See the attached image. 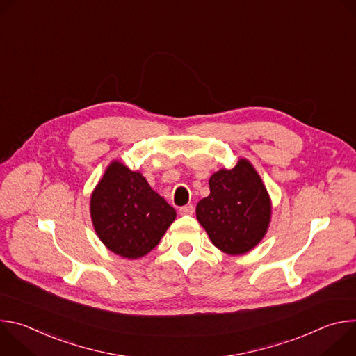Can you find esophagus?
Segmentation results:
<instances>
[{
    "mask_svg": "<svg viewBox=\"0 0 356 356\" xmlns=\"http://www.w3.org/2000/svg\"><path fill=\"white\" fill-rule=\"evenodd\" d=\"M179 213H180L181 216H193V213H194V207H193L191 204L184 206V207H180Z\"/></svg>",
    "mask_w": 356,
    "mask_h": 356,
    "instance_id": "1",
    "label": "esophagus"
}]
</instances>
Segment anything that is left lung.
I'll return each instance as SVG.
<instances>
[{"label": "left lung", "mask_w": 356, "mask_h": 356, "mask_svg": "<svg viewBox=\"0 0 356 356\" xmlns=\"http://www.w3.org/2000/svg\"><path fill=\"white\" fill-rule=\"evenodd\" d=\"M210 195L198 201L195 216L211 242L228 255H242L268 231L270 200L252 165L241 159L234 169L210 177Z\"/></svg>", "instance_id": "8db88e82"}]
</instances>
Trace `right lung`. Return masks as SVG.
<instances>
[{"mask_svg": "<svg viewBox=\"0 0 356 356\" xmlns=\"http://www.w3.org/2000/svg\"><path fill=\"white\" fill-rule=\"evenodd\" d=\"M90 211L98 238L117 255L136 259L154 249L176 211L145 177L113 162L95 187Z\"/></svg>", "mask_w": 356, "mask_h": 356, "instance_id": "1", "label": "right lung"}]
</instances>
